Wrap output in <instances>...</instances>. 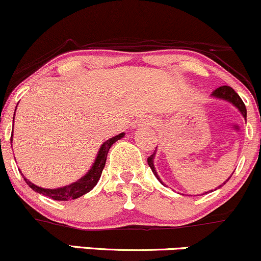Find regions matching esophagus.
Wrapping results in <instances>:
<instances>
[{
  "instance_id": "esophagus-1",
  "label": "esophagus",
  "mask_w": 261,
  "mask_h": 261,
  "mask_svg": "<svg viewBox=\"0 0 261 261\" xmlns=\"http://www.w3.org/2000/svg\"><path fill=\"white\" fill-rule=\"evenodd\" d=\"M133 127H139V124H136V125H133Z\"/></svg>"
}]
</instances>
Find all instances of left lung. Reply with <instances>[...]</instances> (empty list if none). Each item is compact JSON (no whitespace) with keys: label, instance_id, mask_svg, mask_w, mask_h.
<instances>
[{"label":"left lung","instance_id":"left-lung-1","mask_svg":"<svg viewBox=\"0 0 261 261\" xmlns=\"http://www.w3.org/2000/svg\"><path fill=\"white\" fill-rule=\"evenodd\" d=\"M213 96L220 97V99L227 100V101H229V102H232L242 112V115L244 116V118L247 117V109H246V105H244L243 100L241 99L240 95L236 93V91L231 87H228V85H223V87L217 88L216 90L213 93ZM154 155L155 154L149 156L148 164H149L150 168H151L152 172H154L155 176L158 177V179L160 180V178H159V176H158V173H156V171H155V167H154ZM160 182H161V180H160ZM220 187H221V186H220ZM205 194H206V193H205Z\"/></svg>","mask_w":261,"mask_h":261}]
</instances>
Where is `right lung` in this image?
<instances>
[{
    "mask_svg": "<svg viewBox=\"0 0 261 261\" xmlns=\"http://www.w3.org/2000/svg\"><path fill=\"white\" fill-rule=\"evenodd\" d=\"M13 121H14V117H13ZM123 137H124V133H121L118 134V136L111 138V139L106 140V142L101 145L99 154L96 156V160H95L93 167L90 168V171H89L83 178L76 180L74 183H72V185L62 187V188H57V189H45L33 185V183L30 182V180H28L27 178H24V180H25L27 185L29 186L33 191L38 192L42 195H46V197L54 199V200H72V199L82 197V195L87 194L88 192H90L91 189L96 186V183L99 182L100 176L101 173H102V170L106 164L107 152H109V150L112 146L113 143H116L118 139H121V138ZM11 143H12V136H11Z\"/></svg>",
    "mask_w": 261,
    "mask_h": 261,
    "instance_id": "1",
    "label": "right lung"
}]
</instances>
